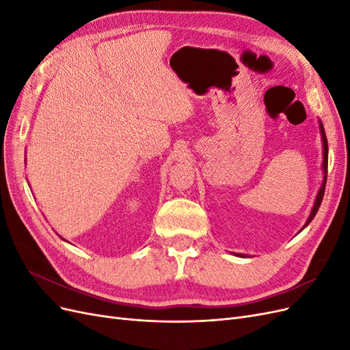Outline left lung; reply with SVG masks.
I'll return each instance as SVG.
<instances>
[{"instance_id": "obj_1", "label": "left lung", "mask_w": 350, "mask_h": 350, "mask_svg": "<svg viewBox=\"0 0 350 350\" xmlns=\"http://www.w3.org/2000/svg\"><path fill=\"white\" fill-rule=\"evenodd\" d=\"M320 133H321V139H323V157H324V161H323V172H324V178H323V184H321V187H320V189H319V194H317L314 207H312V210H311V215H310L308 220H306L305 226L311 224V220H312L314 216L317 215V211H319V208H320V206H321L323 197H324V191H325L327 166H328V143H327V137H325V131H324V126H323L321 121H320ZM305 226H304V228H305ZM238 256H239V257H243V254H238Z\"/></svg>"}]
</instances>
